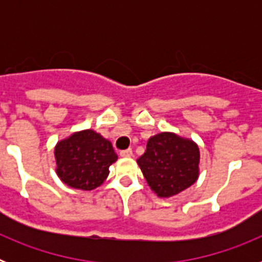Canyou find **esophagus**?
<instances>
[{
  "label": "esophagus",
  "instance_id": "esophagus-1",
  "mask_svg": "<svg viewBox=\"0 0 262 262\" xmlns=\"http://www.w3.org/2000/svg\"><path fill=\"white\" fill-rule=\"evenodd\" d=\"M120 157H131L133 156V149H124V151H120Z\"/></svg>",
  "mask_w": 262,
  "mask_h": 262
}]
</instances>
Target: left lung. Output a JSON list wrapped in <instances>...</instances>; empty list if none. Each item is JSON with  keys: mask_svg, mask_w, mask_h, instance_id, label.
I'll list each match as a JSON object with an SVG mask.
<instances>
[{"mask_svg": "<svg viewBox=\"0 0 262 262\" xmlns=\"http://www.w3.org/2000/svg\"><path fill=\"white\" fill-rule=\"evenodd\" d=\"M200 147L194 140L169 131L148 139L145 152L136 160L148 186L160 198L190 187L200 177Z\"/></svg>", "mask_w": 262, "mask_h": 262, "instance_id": "8db88e82", "label": "left lung"}]
</instances>
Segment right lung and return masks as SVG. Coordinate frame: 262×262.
Listing matches in <instances>:
<instances>
[{
  "label": "right lung",
  "mask_w": 262,
  "mask_h": 262,
  "mask_svg": "<svg viewBox=\"0 0 262 262\" xmlns=\"http://www.w3.org/2000/svg\"><path fill=\"white\" fill-rule=\"evenodd\" d=\"M56 174L67 186L94 190L107 178L118 160L113 144L94 129H81L55 145Z\"/></svg>",
  "instance_id": "1"
}]
</instances>
